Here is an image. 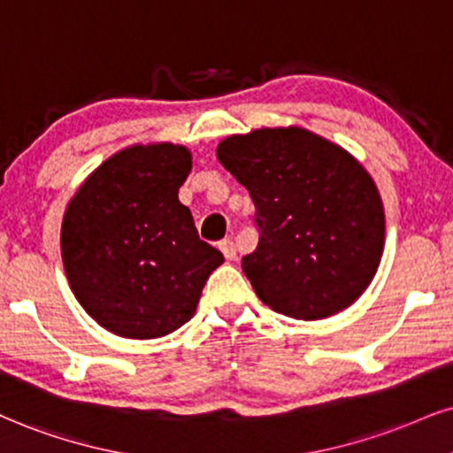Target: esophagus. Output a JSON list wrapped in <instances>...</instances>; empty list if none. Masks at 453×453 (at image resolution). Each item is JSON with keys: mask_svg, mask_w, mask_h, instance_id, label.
Segmentation results:
<instances>
[{"mask_svg": "<svg viewBox=\"0 0 453 453\" xmlns=\"http://www.w3.org/2000/svg\"><path fill=\"white\" fill-rule=\"evenodd\" d=\"M218 248H220V252L225 254L226 260H233L237 256V248H235V243L231 242V239H222V242L218 243Z\"/></svg>", "mask_w": 453, "mask_h": 453, "instance_id": "obj_1", "label": "esophagus"}]
</instances>
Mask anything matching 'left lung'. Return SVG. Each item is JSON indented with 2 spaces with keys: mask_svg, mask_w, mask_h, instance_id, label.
<instances>
[{
  "mask_svg": "<svg viewBox=\"0 0 453 453\" xmlns=\"http://www.w3.org/2000/svg\"><path fill=\"white\" fill-rule=\"evenodd\" d=\"M254 201L258 248L242 269L266 306L323 319L370 286L384 250L376 184L346 150L303 127H265L218 144Z\"/></svg>",
  "mask_w": 453,
  "mask_h": 453,
  "instance_id": "8db88e82",
  "label": "left lung"
}]
</instances>
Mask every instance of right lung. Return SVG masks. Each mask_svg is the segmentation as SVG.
<instances>
[{
    "mask_svg": "<svg viewBox=\"0 0 453 453\" xmlns=\"http://www.w3.org/2000/svg\"><path fill=\"white\" fill-rule=\"evenodd\" d=\"M191 153L178 144L130 147L104 161L65 211L60 248L73 294L124 338L184 326L225 256L201 242L178 201Z\"/></svg>",
    "mask_w": 453,
    "mask_h": 453,
    "instance_id": "add662e5",
    "label": "right lung"
}]
</instances>
